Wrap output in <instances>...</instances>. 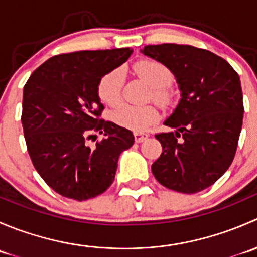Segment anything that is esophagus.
Instances as JSON below:
<instances>
[{"label": "esophagus", "instance_id": "esophagus-1", "mask_svg": "<svg viewBox=\"0 0 257 257\" xmlns=\"http://www.w3.org/2000/svg\"><path fill=\"white\" fill-rule=\"evenodd\" d=\"M148 138H149V134L147 133H138V132L134 133V139H136L137 143H143V142L147 141Z\"/></svg>", "mask_w": 257, "mask_h": 257}]
</instances>
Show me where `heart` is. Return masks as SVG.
<instances>
[{"label": "heart", "instance_id": "obj_1", "mask_svg": "<svg viewBox=\"0 0 257 257\" xmlns=\"http://www.w3.org/2000/svg\"><path fill=\"white\" fill-rule=\"evenodd\" d=\"M134 72L152 87V95L160 103H167L169 94L165 87L172 83L173 73L165 64L155 59H142L133 67ZM124 84V72L114 68L108 72L98 83V95L108 105L120 102ZM159 119V112L154 105L123 104L112 113V120L121 128L142 132Z\"/></svg>", "mask_w": 257, "mask_h": 257}]
</instances>
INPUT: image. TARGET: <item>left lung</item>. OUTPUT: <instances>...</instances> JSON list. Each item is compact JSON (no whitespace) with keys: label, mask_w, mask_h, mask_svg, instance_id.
Segmentation results:
<instances>
[{"label":"left lung","mask_w":257,"mask_h":257,"mask_svg":"<svg viewBox=\"0 0 257 257\" xmlns=\"http://www.w3.org/2000/svg\"><path fill=\"white\" fill-rule=\"evenodd\" d=\"M142 53L165 64L180 89L177 108L164 121L177 131L155 136L163 152L153 175L168 189L199 193L234 160L243 118L239 74L224 58L193 46H145Z\"/></svg>","instance_id":"left-lung-1"}]
</instances>
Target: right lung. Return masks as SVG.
<instances>
[{
  "label": "right lung",
  "mask_w": 257,
  "mask_h": 257,
  "mask_svg": "<svg viewBox=\"0 0 257 257\" xmlns=\"http://www.w3.org/2000/svg\"><path fill=\"white\" fill-rule=\"evenodd\" d=\"M131 48L58 54L41 64L23 87L22 126L33 167L56 193L83 201L112 185L121 152L134 144L131 131L100 119L103 76L123 64ZM93 131L105 139L93 150Z\"/></svg>",
  "instance_id": "1"
}]
</instances>
